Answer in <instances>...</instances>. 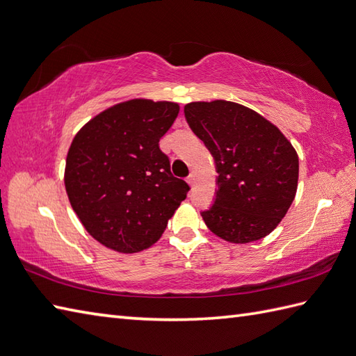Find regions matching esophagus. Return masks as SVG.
I'll return each mask as SVG.
<instances>
[{"label": "esophagus", "instance_id": "esophagus-1", "mask_svg": "<svg viewBox=\"0 0 356 356\" xmlns=\"http://www.w3.org/2000/svg\"><path fill=\"white\" fill-rule=\"evenodd\" d=\"M186 181H188V184H189V185H191V186H194V181H195V176H194V172H191V175H189V176H188Z\"/></svg>", "mask_w": 356, "mask_h": 356}]
</instances>
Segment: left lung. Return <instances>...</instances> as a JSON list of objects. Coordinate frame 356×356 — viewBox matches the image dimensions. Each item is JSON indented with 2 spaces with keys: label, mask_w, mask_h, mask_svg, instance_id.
Listing matches in <instances>:
<instances>
[{
  "label": "left lung",
  "mask_w": 356,
  "mask_h": 356,
  "mask_svg": "<svg viewBox=\"0 0 356 356\" xmlns=\"http://www.w3.org/2000/svg\"><path fill=\"white\" fill-rule=\"evenodd\" d=\"M185 118L213 156L217 195L202 212L212 234L234 244L267 236L296 197L299 156L275 124L226 100L193 102Z\"/></svg>",
  "instance_id": "8db88e82"
}]
</instances>
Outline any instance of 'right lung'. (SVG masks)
Returning <instances> with one entry per match:
<instances>
[{
    "label": "right lung",
    "instance_id": "right-lung-1",
    "mask_svg": "<svg viewBox=\"0 0 356 356\" xmlns=\"http://www.w3.org/2000/svg\"><path fill=\"white\" fill-rule=\"evenodd\" d=\"M177 113V103L134 98L107 107L74 136L66 194L88 234L107 249H148L186 198L188 184L171 175L159 148Z\"/></svg>",
    "mask_w": 356,
    "mask_h": 356
}]
</instances>
